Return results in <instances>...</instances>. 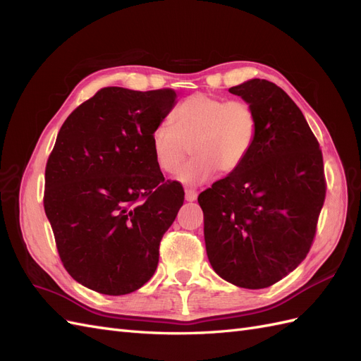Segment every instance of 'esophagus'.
Returning a JSON list of instances; mask_svg holds the SVG:
<instances>
[{
	"label": "esophagus",
	"instance_id": "esophagus-1",
	"mask_svg": "<svg viewBox=\"0 0 361 361\" xmlns=\"http://www.w3.org/2000/svg\"><path fill=\"white\" fill-rule=\"evenodd\" d=\"M185 200H187V202L197 200V191H194V190H185Z\"/></svg>",
	"mask_w": 361,
	"mask_h": 361
}]
</instances>
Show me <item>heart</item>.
I'll list each match as a JSON object with an SVG mask.
<instances>
[{
  "instance_id": "obj_1",
  "label": "heart",
  "mask_w": 361,
  "mask_h": 361,
  "mask_svg": "<svg viewBox=\"0 0 361 361\" xmlns=\"http://www.w3.org/2000/svg\"><path fill=\"white\" fill-rule=\"evenodd\" d=\"M169 120L159 122L150 134L152 152L158 167L174 173L190 152L192 158L179 169L176 179L200 185L224 176L243 166L255 147L259 122L253 106L244 101H227L195 93L178 105Z\"/></svg>"
}]
</instances>
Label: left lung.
I'll list each match as a JSON object with an SVG mask.
<instances>
[{"instance_id":"obj_1","label":"left lung","mask_w":361,"mask_h":361,"mask_svg":"<svg viewBox=\"0 0 361 361\" xmlns=\"http://www.w3.org/2000/svg\"><path fill=\"white\" fill-rule=\"evenodd\" d=\"M256 111L253 150L199 195L214 271L245 289L274 285L307 256L325 200L319 143L290 97L267 80L228 89Z\"/></svg>"}]
</instances>
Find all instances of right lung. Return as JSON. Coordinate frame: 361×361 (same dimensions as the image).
Wrapping results in <instances>:
<instances>
[{
	"label": "right lung",
	"instance_id": "1",
	"mask_svg": "<svg viewBox=\"0 0 361 361\" xmlns=\"http://www.w3.org/2000/svg\"><path fill=\"white\" fill-rule=\"evenodd\" d=\"M176 97L171 89L105 87L60 129L43 206L64 268L85 288L125 295L155 274L183 190L164 182L150 134Z\"/></svg>",
	"mask_w": 361,
	"mask_h": 361
}]
</instances>
